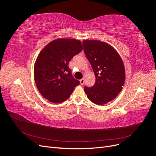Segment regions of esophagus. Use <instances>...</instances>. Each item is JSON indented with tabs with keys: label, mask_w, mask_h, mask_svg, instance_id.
Returning <instances> with one entry per match:
<instances>
[{
	"label": "esophagus",
	"mask_w": 156,
	"mask_h": 156,
	"mask_svg": "<svg viewBox=\"0 0 156 156\" xmlns=\"http://www.w3.org/2000/svg\"><path fill=\"white\" fill-rule=\"evenodd\" d=\"M80 83H81V84H84V78H83V79H81V80H80Z\"/></svg>",
	"instance_id": "34e87169"
}]
</instances>
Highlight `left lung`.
Here are the masks:
<instances>
[{
    "label": "left lung",
    "instance_id": "8db88e82",
    "mask_svg": "<svg viewBox=\"0 0 156 156\" xmlns=\"http://www.w3.org/2000/svg\"><path fill=\"white\" fill-rule=\"evenodd\" d=\"M83 50L96 76L91 87H84V92L92 102L103 105L118 96L125 82L124 63L117 51L105 42L84 40Z\"/></svg>",
    "mask_w": 156,
    "mask_h": 156
}]
</instances>
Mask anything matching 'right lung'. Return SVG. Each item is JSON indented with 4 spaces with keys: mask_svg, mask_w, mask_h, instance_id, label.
Listing matches in <instances>:
<instances>
[{
    "mask_svg": "<svg viewBox=\"0 0 156 156\" xmlns=\"http://www.w3.org/2000/svg\"><path fill=\"white\" fill-rule=\"evenodd\" d=\"M83 45L75 39H56L41 51L34 64V80L44 98L55 103L66 101L80 82L73 78L68 64L81 53Z\"/></svg>",
    "mask_w": 156,
    "mask_h": 156,
    "instance_id": "right-lung-1",
    "label": "right lung"
}]
</instances>
